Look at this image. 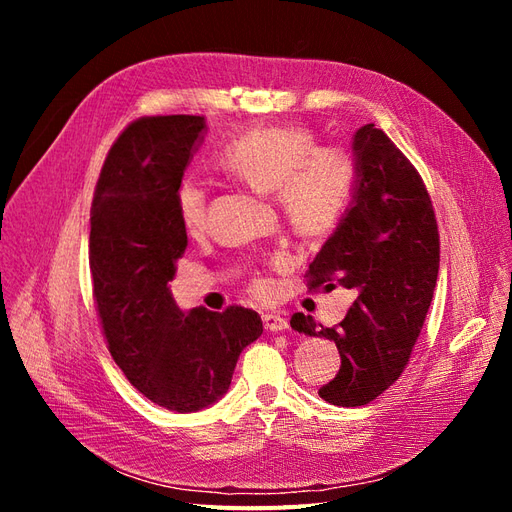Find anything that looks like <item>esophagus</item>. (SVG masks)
Here are the masks:
<instances>
[{"label": "esophagus", "mask_w": 512, "mask_h": 512, "mask_svg": "<svg viewBox=\"0 0 512 512\" xmlns=\"http://www.w3.org/2000/svg\"><path fill=\"white\" fill-rule=\"evenodd\" d=\"M262 322H265V329L267 331H286L288 329V318L282 316V314H275V312H269V314H262Z\"/></svg>", "instance_id": "obj_1"}]
</instances>
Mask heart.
<instances>
[{"label":"heart","mask_w":512,"mask_h":512,"mask_svg":"<svg viewBox=\"0 0 512 512\" xmlns=\"http://www.w3.org/2000/svg\"><path fill=\"white\" fill-rule=\"evenodd\" d=\"M218 164L260 194H275L286 222L301 235H320L342 218L354 185V162L344 149L316 145L314 134L299 126L247 132L228 143ZM177 218L188 235L203 230L207 190L183 179L175 190ZM254 290L267 294L269 280L258 277Z\"/></svg>","instance_id":"1"}]
</instances>
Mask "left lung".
<instances>
[{
  "label": "left lung",
  "instance_id": "left-lung-1",
  "mask_svg": "<svg viewBox=\"0 0 512 512\" xmlns=\"http://www.w3.org/2000/svg\"><path fill=\"white\" fill-rule=\"evenodd\" d=\"M352 200L309 265V286L352 290L333 329L294 314L290 327L335 342L342 365L318 389L333 406H365L408 365L440 269V237L421 175L389 136L365 123L352 136Z\"/></svg>",
  "mask_w": 512,
  "mask_h": 512
}]
</instances>
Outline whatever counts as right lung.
I'll return each instance as SVG.
<instances>
[{
    "instance_id": "1",
    "label": "right lung",
    "mask_w": 512,
    "mask_h": 512,
    "mask_svg": "<svg viewBox=\"0 0 512 512\" xmlns=\"http://www.w3.org/2000/svg\"><path fill=\"white\" fill-rule=\"evenodd\" d=\"M207 134L205 117H143L106 156L91 207L89 267L115 363L153 404L173 412L213 406L239 354L262 335L254 309L183 312L168 282L188 247L175 190Z\"/></svg>"
}]
</instances>
